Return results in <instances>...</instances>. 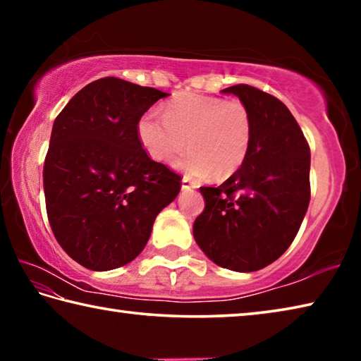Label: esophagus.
<instances>
[{
    "mask_svg": "<svg viewBox=\"0 0 361 361\" xmlns=\"http://www.w3.org/2000/svg\"><path fill=\"white\" fill-rule=\"evenodd\" d=\"M191 188H195V185L191 181V178H188V176H183V178H181V189H191Z\"/></svg>",
    "mask_w": 361,
    "mask_h": 361,
    "instance_id": "esophagus-1",
    "label": "esophagus"
}]
</instances>
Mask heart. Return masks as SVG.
<instances>
[{
    "label": "heart",
    "mask_w": 361,
    "mask_h": 361,
    "mask_svg": "<svg viewBox=\"0 0 361 361\" xmlns=\"http://www.w3.org/2000/svg\"><path fill=\"white\" fill-rule=\"evenodd\" d=\"M154 113L142 116L137 126L140 145L157 162L173 161V167L192 178H229L248 156L253 121L245 103L202 94H178Z\"/></svg>",
    "instance_id": "obj_1"
}]
</instances>
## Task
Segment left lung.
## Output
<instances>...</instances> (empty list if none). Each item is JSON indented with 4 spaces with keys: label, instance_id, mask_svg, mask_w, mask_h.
Segmentation results:
<instances>
[{
    "label": "left lung",
    "instance_id": "obj_1",
    "mask_svg": "<svg viewBox=\"0 0 361 361\" xmlns=\"http://www.w3.org/2000/svg\"><path fill=\"white\" fill-rule=\"evenodd\" d=\"M239 97L253 121L243 166L218 188H200L205 209L194 239L215 264L253 272L291 245L310 200V149L290 109L247 84L223 89Z\"/></svg>",
    "mask_w": 361,
    "mask_h": 361
}]
</instances>
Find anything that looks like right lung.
<instances>
[{
    "label": "right lung",
    "instance_id": "right-lung-1",
    "mask_svg": "<svg viewBox=\"0 0 361 361\" xmlns=\"http://www.w3.org/2000/svg\"><path fill=\"white\" fill-rule=\"evenodd\" d=\"M170 94L119 78L82 87L54 121L44 161L49 224L66 255L90 271L129 264L180 192V176L154 162L137 126Z\"/></svg>",
    "mask_w": 361,
    "mask_h": 361
}]
</instances>
